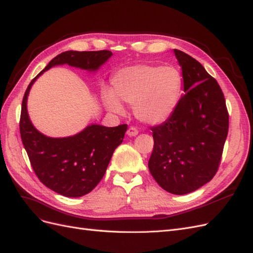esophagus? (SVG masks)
Wrapping results in <instances>:
<instances>
[{
	"instance_id": "esophagus-1",
	"label": "esophagus",
	"mask_w": 253,
	"mask_h": 253,
	"mask_svg": "<svg viewBox=\"0 0 253 253\" xmlns=\"http://www.w3.org/2000/svg\"><path fill=\"white\" fill-rule=\"evenodd\" d=\"M126 134H127L129 137H134V136H136V135H138V129H137V128L134 127V126H131V127H128Z\"/></svg>"
}]
</instances>
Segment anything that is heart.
<instances>
[{"label":"heart","instance_id":"1","mask_svg":"<svg viewBox=\"0 0 253 253\" xmlns=\"http://www.w3.org/2000/svg\"><path fill=\"white\" fill-rule=\"evenodd\" d=\"M111 90H102V101L110 111L121 113L119 98L134 105L135 116L144 124L159 125L176 110L182 93V76L173 66L138 64L114 76Z\"/></svg>","mask_w":253,"mask_h":253}]
</instances>
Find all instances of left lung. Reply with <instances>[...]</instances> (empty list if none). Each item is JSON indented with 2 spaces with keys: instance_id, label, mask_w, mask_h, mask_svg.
I'll return each mask as SVG.
<instances>
[{
  "instance_id": "1",
  "label": "left lung",
  "mask_w": 253,
  "mask_h": 253,
  "mask_svg": "<svg viewBox=\"0 0 253 253\" xmlns=\"http://www.w3.org/2000/svg\"><path fill=\"white\" fill-rule=\"evenodd\" d=\"M174 53L186 94L169 119L152 127L154 148L148 166L164 190L183 195L203 187L216 174L229 115L217 81L188 53L178 49Z\"/></svg>"
}]
</instances>
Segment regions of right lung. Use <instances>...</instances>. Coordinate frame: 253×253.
Here are the masks:
<instances>
[{
    "label": "right lung",
    "mask_w": 253,
    "mask_h": 253,
    "mask_svg": "<svg viewBox=\"0 0 253 253\" xmlns=\"http://www.w3.org/2000/svg\"><path fill=\"white\" fill-rule=\"evenodd\" d=\"M112 55L110 50H68L60 53L32 80L23 97L20 133L30 165L44 186L66 197L83 196L98 185L115 149L124 140L127 126L108 127L90 125L74 136L63 138L47 137L38 131L29 119V90L34 82L52 66L68 64L95 72Z\"/></svg>",
    "instance_id": "right-lung-1"
}]
</instances>
